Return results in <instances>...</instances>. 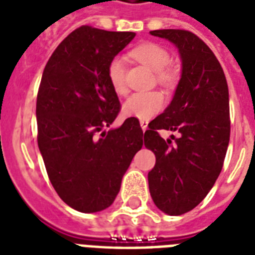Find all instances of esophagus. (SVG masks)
<instances>
[{"instance_id": "obj_1", "label": "esophagus", "mask_w": 255, "mask_h": 255, "mask_svg": "<svg viewBox=\"0 0 255 255\" xmlns=\"http://www.w3.org/2000/svg\"><path fill=\"white\" fill-rule=\"evenodd\" d=\"M140 127L143 131H147L148 128V120H140Z\"/></svg>"}]
</instances>
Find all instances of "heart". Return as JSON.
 Segmentation results:
<instances>
[{
	"instance_id": "obj_1",
	"label": "heart",
	"mask_w": 255,
	"mask_h": 255,
	"mask_svg": "<svg viewBox=\"0 0 255 255\" xmlns=\"http://www.w3.org/2000/svg\"><path fill=\"white\" fill-rule=\"evenodd\" d=\"M136 61L147 66L148 69L157 73V79L163 83H172L174 79V71L167 69L170 61V55L163 46L145 42L137 45L131 51ZM108 83L116 94L123 95L126 88V67L123 58L115 57L111 59L107 67ZM164 107V96L159 91L136 92L126 100L123 104V114L129 118L140 120H148L157 115Z\"/></svg>"
}]
</instances>
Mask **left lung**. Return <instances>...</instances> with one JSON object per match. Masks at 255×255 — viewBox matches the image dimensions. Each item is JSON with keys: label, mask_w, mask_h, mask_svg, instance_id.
<instances>
[{"label": "left lung", "mask_w": 255, "mask_h": 255, "mask_svg": "<svg viewBox=\"0 0 255 255\" xmlns=\"http://www.w3.org/2000/svg\"><path fill=\"white\" fill-rule=\"evenodd\" d=\"M149 33L172 42L181 58L173 99L144 133V145L156 156L148 173L152 200L164 213L180 216L196 208L220 176L230 137L229 90L220 62L196 34L176 29ZM159 129L178 130L180 137L172 146Z\"/></svg>", "instance_id": "1"}]
</instances>
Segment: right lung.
Instances as JSON below:
<instances>
[{"label": "right lung", "mask_w": 255, "mask_h": 255, "mask_svg": "<svg viewBox=\"0 0 255 255\" xmlns=\"http://www.w3.org/2000/svg\"><path fill=\"white\" fill-rule=\"evenodd\" d=\"M136 34L81 26L59 43L37 96L38 147L58 196L95 213L111 205L126 170L143 147L139 120L110 127L120 111L107 67Z\"/></svg>", "instance_id": "add662e5"}]
</instances>
